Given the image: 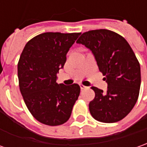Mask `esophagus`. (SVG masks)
Segmentation results:
<instances>
[{"label": "esophagus", "mask_w": 147, "mask_h": 147, "mask_svg": "<svg viewBox=\"0 0 147 147\" xmlns=\"http://www.w3.org/2000/svg\"><path fill=\"white\" fill-rule=\"evenodd\" d=\"M80 89H81V90L87 88V87L84 86V84H80Z\"/></svg>", "instance_id": "34e87169"}]
</instances>
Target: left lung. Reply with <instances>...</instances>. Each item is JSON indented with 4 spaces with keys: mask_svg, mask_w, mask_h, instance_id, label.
Here are the masks:
<instances>
[{
    "mask_svg": "<svg viewBox=\"0 0 147 147\" xmlns=\"http://www.w3.org/2000/svg\"><path fill=\"white\" fill-rule=\"evenodd\" d=\"M94 55L105 76L107 91L96 87L89 111L98 121L113 123L123 119L135 105L140 90V64L128 42L115 32L100 29L83 33L76 41Z\"/></svg>",
    "mask_w": 147,
    "mask_h": 147,
    "instance_id": "1",
    "label": "left lung"
}]
</instances>
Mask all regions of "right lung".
Segmentation results:
<instances>
[{
	"instance_id": "1",
	"label": "right lung",
	"mask_w": 147,
	"mask_h": 147,
	"mask_svg": "<svg viewBox=\"0 0 147 147\" xmlns=\"http://www.w3.org/2000/svg\"><path fill=\"white\" fill-rule=\"evenodd\" d=\"M80 33L47 32L26 44L18 64L19 88L32 116L41 123L55 126L70 118L80 96L77 84L56 83V74Z\"/></svg>"
}]
</instances>
